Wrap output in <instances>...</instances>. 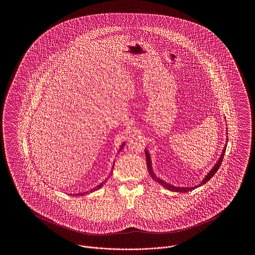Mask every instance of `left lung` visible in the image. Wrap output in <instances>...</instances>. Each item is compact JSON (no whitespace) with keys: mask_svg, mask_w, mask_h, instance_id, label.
Returning a JSON list of instances; mask_svg holds the SVG:
<instances>
[{"mask_svg":"<svg viewBox=\"0 0 255 255\" xmlns=\"http://www.w3.org/2000/svg\"><path fill=\"white\" fill-rule=\"evenodd\" d=\"M227 143H228V141H227ZM226 147H227V144H226V146L224 147L223 152H222V155H221V157L219 158V160L217 161V163L214 165V167L209 171V173L206 175V177H205V179L203 180V182H201L199 185L194 186V187H177V186L171 185L169 183H167V182H164V181H162V180H160V179L158 178V177H156L155 173L153 172V169H152V162H151V158H150V154H149V152H148L147 150H145L147 167H148L149 174L151 175V177H152L153 179H155L158 183H160V184H161L163 187H165L166 189H169V190H172V191H174V192H188V191H191L192 189H195V188H197V187H199V186H201V185L205 184V183L208 182V181H209V180H210V179L215 175V173L218 171L219 167H220V165H221V163H222V161H223L224 155H225V153H226Z\"/></svg>","mask_w":255,"mask_h":255,"instance_id":"obj_1","label":"left lung"}]
</instances>
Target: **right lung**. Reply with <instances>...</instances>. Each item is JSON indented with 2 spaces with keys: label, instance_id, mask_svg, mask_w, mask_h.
Masks as SVG:
<instances>
[{
  "label": "right lung",
  "instance_id": "add662e5",
  "mask_svg": "<svg viewBox=\"0 0 255 255\" xmlns=\"http://www.w3.org/2000/svg\"><path fill=\"white\" fill-rule=\"evenodd\" d=\"M123 145H124V143H123V144H122V147H121V150H122V147H123ZM103 183H104V182H102V183H100V184H98V185H97V187H95V188H94V189H92V190H91V192H92V191H96V190H97V189H99V188H101V187H102V185H103ZM86 193H87V192H86ZM79 195H84V193H80V194H79Z\"/></svg>",
  "mask_w": 255,
  "mask_h": 255
}]
</instances>
